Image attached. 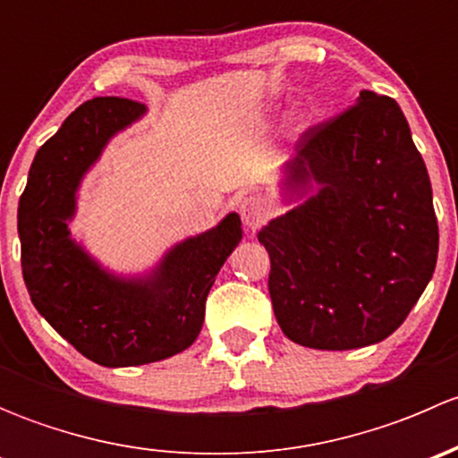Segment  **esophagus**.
<instances>
[{"mask_svg":"<svg viewBox=\"0 0 458 458\" xmlns=\"http://www.w3.org/2000/svg\"><path fill=\"white\" fill-rule=\"evenodd\" d=\"M239 215H242L246 230L255 233L257 228H261V225L266 224L270 212H267L266 201H263L261 197H246V199L239 203Z\"/></svg>","mask_w":458,"mask_h":458,"instance_id":"obj_1","label":"esophagus"}]
</instances>
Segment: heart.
I'll use <instances>...</instances> for the list:
<instances>
[{
	"label": "heart",
	"instance_id": "1",
	"mask_svg": "<svg viewBox=\"0 0 458 458\" xmlns=\"http://www.w3.org/2000/svg\"><path fill=\"white\" fill-rule=\"evenodd\" d=\"M276 106H270V108H267V113H276ZM308 128H310V117H308L306 113H297L293 117V135L294 137H301L303 132L308 131Z\"/></svg>",
	"mask_w": 458,
	"mask_h": 458
}]
</instances>
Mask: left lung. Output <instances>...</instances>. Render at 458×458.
I'll return each instance as SVG.
<instances>
[{
  "label": "left lung",
  "mask_w": 458,
  "mask_h": 458,
  "mask_svg": "<svg viewBox=\"0 0 458 458\" xmlns=\"http://www.w3.org/2000/svg\"><path fill=\"white\" fill-rule=\"evenodd\" d=\"M279 195L293 208L257 237L284 335L315 350L390 336L438 255L428 168L399 104L361 90L345 113L310 128L281 168Z\"/></svg>",
  "instance_id": "left-lung-1"
}]
</instances>
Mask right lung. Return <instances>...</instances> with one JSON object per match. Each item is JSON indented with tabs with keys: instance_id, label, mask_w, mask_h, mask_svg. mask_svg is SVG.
<instances>
[{
	"instance_id": "1",
	"label": "right lung",
	"mask_w": 458,
	"mask_h": 458,
	"mask_svg": "<svg viewBox=\"0 0 458 458\" xmlns=\"http://www.w3.org/2000/svg\"><path fill=\"white\" fill-rule=\"evenodd\" d=\"M146 106L97 97L68 114L37 150L17 208L21 272L32 306L86 359L104 368L161 361L195 344L215 276L243 237L228 212L215 228L170 246L143 272H114L72 237L86 174Z\"/></svg>"
}]
</instances>
